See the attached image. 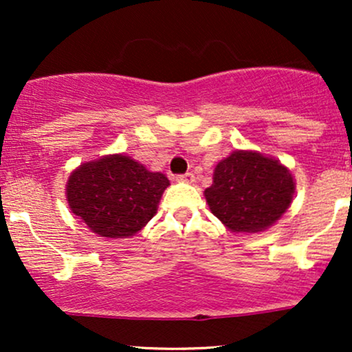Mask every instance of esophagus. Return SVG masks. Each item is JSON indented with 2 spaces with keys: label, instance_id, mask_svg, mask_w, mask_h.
<instances>
[{
  "label": "esophagus",
  "instance_id": "34e87169",
  "mask_svg": "<svg viewBox=\"0 0 352 352\" xmlns=\"http://www.w3.org/2000/svg\"><path fill=\"white\" fill-rule=\"evenodd\" d=\"M177 180L185 182V184H193V182H195V175H193L192 172L182 173V175H177Z\"/></svg>",
  "mask_w": 352,
  "mask_h": 352
}]
</instances>
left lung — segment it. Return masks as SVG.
I'll list each match as a JSON object with an SVG mask.
<instances>
[{"instance_id":"8db88e82","label":"left lung","mask_w":352,"mask_h":352,"mask_svg":"<svg viewBox=\"0 0 352 352\" xmlns=\"http://www.w3.org/2000/svg\"><path fill=\"white\" fill-rule=\"evenodd\" d=\"M292 173L278 160L236 151L221 160L205 190L208 207L232 232H261L286 212L293 200Z\"/></svg>"}]
</instances>
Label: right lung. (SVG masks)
Masks as SVG:
<instances>
[{
	"label": "right lung",
	"mask_w": 352,
	"mask_h": 352,
	"mask_svg": "<svg viewBox=\"0 0 352 352\" xmlns=\"http://www.w3.org/2000/svg\"><path fill=\"white\" fill-rule=\"evenodd\" d=\"M168 185L164 173L148 172L125 155H111L72 172L66 193L72 213L87 228L100 236L127 238L152 220Z\"/></svg>",
	"instance_id": "obj_1"
}]
</instances>
